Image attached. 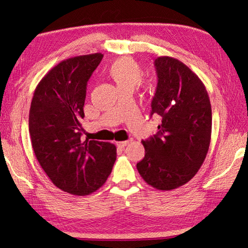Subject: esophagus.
Instances as JSON below:
<instances>
[{
    "label": "esophagus",
    "mask_w": 248,
    "mask_h": 248,
    "mask_svg": "<svg viewBox=\"0 0 248 248\" xmlns=\"http://www.w3.org/2000/svg\"><path fill=\"white\" fill-rule=\"evenodd\" d=\"M130 141H131V140H124V141H117L116 144H117V146H118L119 148H124V147H126L127 145H128Z\"/></svg>",
    "instance_id": "obj_1"
}]
</instances>
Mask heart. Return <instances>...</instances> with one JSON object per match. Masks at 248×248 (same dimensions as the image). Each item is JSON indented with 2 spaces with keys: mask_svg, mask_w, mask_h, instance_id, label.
<instances>
[{
  "mask_svg": "<svg viewBox=\"0 0 248 248\" xmlns=\"http://www.w3.org/2000/svg\"><path fill=\"white\" fill-rule=\"evenodd\" d=\"M108 76L116 82L119 90L133 89L142 78L141 67L130 58L118 59L108 67Z\"/></svg>",
  "mask_w": 248,
  "mask_h": 248,
  "instance_id": "obj_1",
  "label": "heart"
}]
</instances>
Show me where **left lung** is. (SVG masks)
<instances>
[{
  "label": "left lung",
  "mask_w": 248,
  "mask_h": 248,
  "mask_svg": "<svg viewBox=\"0 0 248 248\" xmlns=\"http://www.w3.org/2000/svg\"><path fill=\"white\" fill-rule=\"evenodd\" d=\"M154 66L158 81L151 116L159 117L161 123L156 134L141 140L145 157L137 169L154 188L171 190L191 180L206 158L211 103L204 84L181 61L164 56Z\"/></svg>",
  "instance_id": "obj_1"
}]
</instances>
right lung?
I'll use <instances>...</instances> for the list:
<instances>
[{
  "mask_svg": "<svg viewBox=\"0 0 248 248\" xmlns=\"http://www.w3.org/2000/svg\"><path fill=\"white\" fill-rule=\"evenodd\" d=\"M102 58L97 52L60 62L36 87L30 108L37 160L58 188L76 196L100 188L117 157L114 144L80 139L87 82Z\"/></svg>",
  "mask_w": 248,
  "mask_h": 248,
  "instance_id": "1",
  "label": "right lung"
}]
</instances>
